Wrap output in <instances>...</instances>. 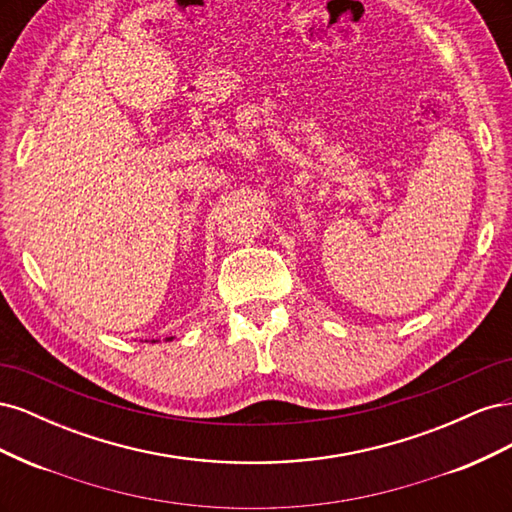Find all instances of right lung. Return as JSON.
<instances>
[{
  "label": "right lung",
  "instance_id": "1",
  "mask_svg": "<svg viewBox=\"0 0 512 512\" xmlns=\"http://www.w3.org/2000/svg\"><path fill=\"white\" fill-rule=\"evenodd\" d=\"M166 339H175V337H166ZM153 342H158V339H153Z\"/></svg>",
  "mask_w": 512,
  "mask_h": 512
}]
</instances>
